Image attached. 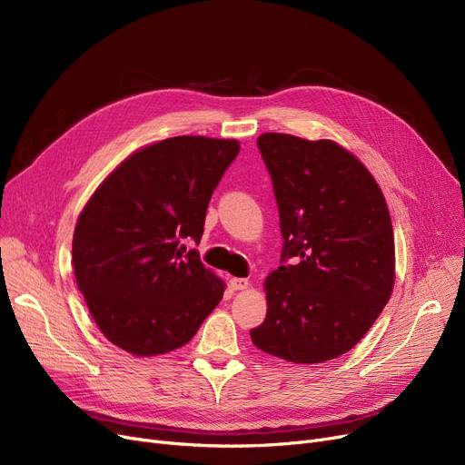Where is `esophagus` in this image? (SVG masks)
Wrapping results in <instances>:
<instances>
[{
  "label": "esophagus",
  "instance_id": "obj_1",
  "mask_svg": "<svg viewBox=\"0 0 465 465\" xmlns=\"http://www.w3.org/2000/svg\"><path fill=\"white\" fill-rule=\"evenodd\" d=\"M230 286H232V290H245L249 286V281L241 279V277H233V279H230Z\"/></svg>",
  "mask_w": 465,
  "mask_h": 465
}]
</instances>
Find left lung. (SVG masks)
Returning a JSON list of instances; mask_svg holds the SVG:
<instances>
[{
  "instance_id": "obj_1",
  "label": "left lung",
  "mask_w": 465,
  "mask_h": 465,
  "mask_svg": "<svg viewBox=\"0 0 465 465\" xmlns=\"http://www.w3.org/2000/svg\"><path fill=\"white\" fill-rule=\"evenodd\" d=\"M279 207L281 265L265 279L252 343L294 363L349 352L394 288V230L373 175L333 141L262 134ZM292 263L288 264L287 260Z\"/></svg>"
}]
</instances>
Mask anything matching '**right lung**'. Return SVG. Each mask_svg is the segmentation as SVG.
Listing matches in <instances>:
<instances>
[{"label":"right lung","mask_w":465,"mask_h":465,"mask_svg":"<svg viewBox=\"0 0 465 465\" xmlns=\"http://www.w3.org/2000/svg\"><path fill=\"white\" fill-rule=\"evenodd\" d=\"M235 139L179 135L144 146L94 192L73 233V270L94 322L135 356L175 351L223 300L224 282L183 241L203 235Z\"/></svg>","instance_id":"right-lung-1"}]
</instances>
